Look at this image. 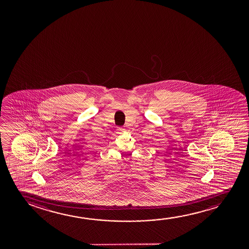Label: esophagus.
<instances>
[{
    "label": "esophagus",
    "mask_w": 249,
    "mask_h": 249,
    "mask_svg": "<svg viewBox=\"0 0 249 249\" xmlns=\"http://www.w3.org/2000/svg\"><path fill=\"white\" fill-rule=\"evenodd\" d=\"M124 131H125V129H124L123 127H118V128H117V132L119 133H123Z\"/></svg>",
    "instance_id": "esophagus-1"
}]
</instances>
